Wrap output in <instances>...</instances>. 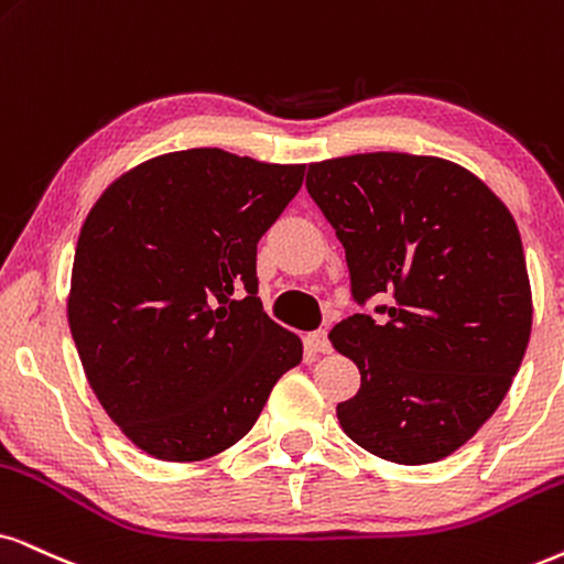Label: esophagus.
<instances>
[{
    "instance_id": "esophagus-1",
    "label": "esophagus",
    "mask_w": 564,
    "mask_h": 564,
    "mask_svg": "<svg viewBox=\"0 0 564 564\" xmlns=\"http://www.w3.org/2000/svg\"><path fill=\"white\" fill-rule=\"evenodd\" d=\"M306 344H310L312 351H319V354L330 351V340H327L325 330H315V333L306 335Z\"/></svg>"
}]
</instances>
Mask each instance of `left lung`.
Returning a JSON list of instances; mask_svg holds the SVG:
<instances>
[{"label":"left lung","mask_w":564,"mask_h":564,"mask_svg":"<svg viewBox=\"0 0 564 564\" xmlns=\"http://www.w3.org/2000/svg\"><path fill=\"white\" fill-rule=\"evenodd\" d=\"M306 189L346 249L356 302L388 294L384 323L354 315L330 344L361 375L338 422L403 466L447 458L481 430L531 338L516 218L479 176L437 155L356 153L310 163Z\"/></svg>","instance_id":"left-lung-1"}]
</instances>
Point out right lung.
<instances>
[{
	"instance_id": "obj_1",
	"label": "right lung",
	"mask_w": 564,
	"mask_h": 564,
	"mask_svg": "<svg viewBox=\"0 0 564 564\" xmlns=\"http://www.w3.org/2000/svg\"><path fill=\"white\" fill-rule=\"evenodd\" d=\"M302 180L304 163L192 148L124 171L90 208L69 330L98 403L142 453L229 451L302 361V338L262 310L254 270Z\"/></svg>"
}]
</instances>
